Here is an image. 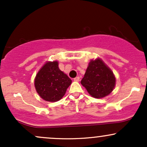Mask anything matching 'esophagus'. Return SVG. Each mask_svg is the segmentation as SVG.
<instances>
[{
    "label": "esophagus",
    "mask_w": 147,
    "mask_h": 147,
    "mask_svg": "<svg viewBox=\"0 0 147 147\" xmlns=\"http://www.w3.org/2000/svg\"><path fill=\"white\" fill-rule=\"evenodd\" d=\"M74 81H75V82H79V77H76L75 78H74Z\"/></svg>",
    "instance_id": "1"
}]
</instances>
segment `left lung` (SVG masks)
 <instances>
[{
	"instance_id": "1",
	"label": "left lung",
	"mask_w": 147,
	"mask_h": 147,
	"mask_svg": "<svg viewBox=\"0 0 147 147\" xmlns=\"http://www.w3.org/2000/svg\"><path fill=\"white\" fill-rule=\"evenodd\" d=\"M81 84L94 98H104L115 88L116 79L111 68L102 60H90Z\"/></svg>"
}]
</instances>
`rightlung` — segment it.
<instances>
[{"instance_id":"obj_1","label":"right lung","mask_w":147,"mask_h":147,"mask_svg":"<svg viewBox=\"0 0 147 147\" xmlns=\"http://www.w3.org/2000/svg\"><path fill=\"white\" fill-rule=\"evenodd\" d=\"M72 80L59 68L58 61H47L34 79L36 92L43 100L55 102L65 94Z\"/></svg>"}]
</instances>
